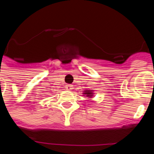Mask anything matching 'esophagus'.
Masks as SVG:
<instances>
[{
  "label": "esophagus",
  "instance_id": "esophagus-1",
  "mask_svg": "<svg viewBox=\"0 0 154 154\" xmlns=\"http://www.w3.org/2000/svg\"><path fill=\"white\" fill-rule=\"evenodd\" d=\"M65 89H67V90H72L73 89V87H72V85H65Z\"/></svg>",
  "mask_w": 154,
  "mask_h": 154
}]
</instances>
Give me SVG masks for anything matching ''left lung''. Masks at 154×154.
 Masks as SVG:
<instances>
[{
	"label": "left lung",
	"mask_w": 154,
	"mask_h": 154,
	"mask_svg": "<svg viewBox=\"0 0 154 154\" xmlns=\"http://www.w3.org/2000/svg\"><path fill=\"white\" fill-rule=\"evenodd\" d=\"M83 94H84V95H86V97H92L94 95V93L92 90H85Z\"/></svg>",
	"instance_id": "obj_1"
}]
</instances>
